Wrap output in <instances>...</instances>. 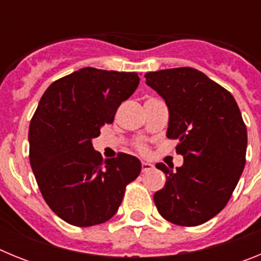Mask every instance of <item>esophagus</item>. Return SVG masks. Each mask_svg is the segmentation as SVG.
Returning a JSON list of instances; mask_svg holds the SVG:
<instances>
[{
    "label": "esophagus",
    "instance_id": "34e87169",
    "mask_svg": "<svg viewBox=\"0 0 261 261\" xmlns=\"http://www.w3.org/2000/svg\"><path fill=\"white\" fill-rule=\"evenodd\" d=\"M141 166H142V172H146L149 171V170H151V168H154L153 163L147 162V161H142Z\"/></svg>",
    "mask_w": 261,
    "mask_h": 261
}]
</instances>
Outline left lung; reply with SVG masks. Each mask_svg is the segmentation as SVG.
Listing matches in <instances>:
<instances>
[{"label":"left lung","instance_id":"obj_1","mask_svg":"<svg viewBox=\"0 0 261 261\" xmlns=\"http://www.w3.org/2000/svg\"><path fill=\"white\" fill-rule=\"evenodd\" d=\"M168 108L167 137L177 140L184 163H156L166 184L154 193L159 214L197 226L220 213L243 172L247 129L234 96L200 70L174 68L145 74Z\"/></svg>","mask_w":261,"mask_h":261}]
</instances>
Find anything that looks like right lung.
Listing matches in <instances>:
<instances>
[{
    "mask_svg": "<svg viewBox=\"0 0 261 261\" xmlns=\"http://www.w3.org/2000/svg\"><path fill=\"white\" fill-rule=\"evenodd\" d=\"M138 84L135 71L82 68L41 96L30 124V163L45 202L65 222L87 227L112 218L141 172L136 156L103 159L93 147Z\"/></svg>",
    "mask_w": 261,
    "mask_h": 261,
    "instance_id": "1",
    "label": "right lung"
}]
</instances>
